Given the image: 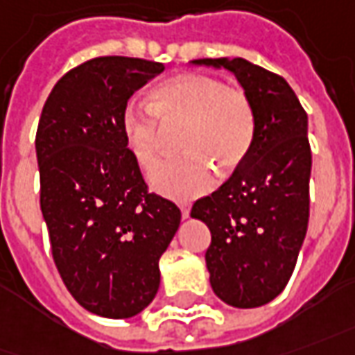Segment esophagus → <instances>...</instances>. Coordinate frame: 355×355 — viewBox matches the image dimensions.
<instances>
[{"label":"esophagus","mask_w":355,"mask_h":355,"mask_svg":"<svg viewBox=\"0 0 355 355\" xmlns=\"http://www.w3.org/2000/svg\"><path fill=\"white\" fill-rule=\"evenodd\" d=\"M180 214H182V218H184V219L190 216V208H188L187 204H180Z\"/></svg>","instance_id":"esophagus-1"}]
</instances>
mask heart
Returning <instances> with one entry per match:
<instances>
[{"label": "heart", "mask_w": 355, "mask_h": 355, "mask_svg": "<svg viewBox=\"0 0 355 355\" xmlns=\"http://www.w3.org/2000/svg\"><path fill=\"white\" fill-rule=\"evenodd\" d=\"M161 124H177V157L159 163L149 184L175 200L202 196L216 184V168L229 175L247 159L257 136V112L241 89L202 73H178L149 91L147 105L128 103L120 128L128 149L144 168L155 165Z\"/></svg>", "instance_id": "1"}]
</instances>
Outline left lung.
I'll return each instance as SVG.
<instances>
[{
    "label": "left lung",
    "instance_id": "8db88e82",
    "mask_svg": "<svg viewBox=\"0 0 355 355\" xmlns=\"http://www.w3.org/2000/svg\"><path fill=\"white\" fill-rule=\"evenodd\" d=\"M192 64L229 69L257 112V136L247 159L190 211L211 233L206 266L214 293L231 307L252 309L288 286L307 233V112L284 77L243 58Z\"/></svg>",
    "mask_w": 355,
    "mask_h": 355
}]
</instances>
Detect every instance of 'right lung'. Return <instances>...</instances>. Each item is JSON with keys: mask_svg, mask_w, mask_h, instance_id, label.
<instances>
[{"mask_svg": "<svg viewBox=\"0 0 355 355\" xmlns=\"http://www.w3.org/2000/svg\"><path fill=\"white\" fill-rule=\"evenodd\" d=\"M165 69L141 58H93L48 95L36 130L40 209L56 268L81 307L128 319L153 301L159 259L180 209L147 192L120 116L130 96Z\"/></svg>", "mask_w": 355, "mask_h": 355, "instance_id": "right-lung-1", "label": "right lung"}]
</instances>
